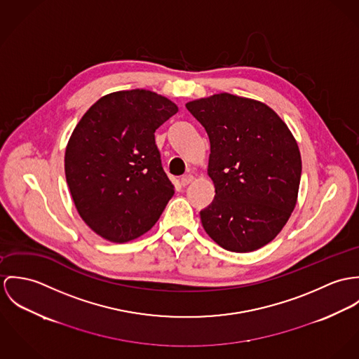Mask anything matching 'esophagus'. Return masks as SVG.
I'll return each instance as SVG.
<instances>
[{"label": "esophagus", "mask_w": 359, "mask_h": 359, "mask_svg": "<svg viewBox=\"0 0 359 359\" xmlns=\"http://www.w3.org/2000/svg\"><path fill=\"white\" fill-rule=\"evenodd\" d=\"M193 180H194V177H193L191 175H184V176L180 177V184H182L183 187H186V186H189Z\"/></svg>", "instance_id": "esophagus-1"}]
</instances>
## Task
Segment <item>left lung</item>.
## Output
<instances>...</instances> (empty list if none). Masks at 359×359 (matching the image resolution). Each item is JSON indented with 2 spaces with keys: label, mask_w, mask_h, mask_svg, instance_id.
<instances>
[{
  "label": "left lung",
  "mask_w": 359,
  "mask_h": 359,
  "mask_svg": "<svg viewBox=\"0 0 359 359\" xmlns=\"http://www.w3.org/2000/svg\"><path fill=\"white\" fill-rule=\"evenodd\" d=\"M186 107L210 144L215 198L199 213L203 230L226 250L260 249L278 236L297 203L302 157L294 136L255 99L223 92Z\"/></svg>",
  "instance_id": "1"
}]
</instances>
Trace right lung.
<instances>
[{
    "label": "right lung",
    "mask_w": 359,
    "mask_h": 359,
    "mask_svg": "<svg viewBox=\"0 0 359 359\" xmlns=\"http://www.w3.org/2000/svg\"><path fill=\"white\" fill-rule=\"evenodd\" d=\"M177 111L153 90H118L102 96L76 125L65 153L66 180L81 219L102 238H139L173 197L154 132Z\"/></svg>",
    "instance_id": "add662e5"
}]
</instances>
